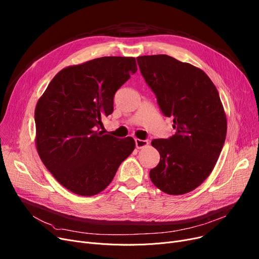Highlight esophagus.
<instances>
[{
    "instance_id": "esophagus-1",
    "label": "esophagus",
    "mask_w": 259,
    "mask_h": 259,
    "mask_svg": "<svg viewBox=\"0 0 259 259\" xmlns=\"http://www.w3.org/2000/svg\"><path fill=\"white\" fill-rule=\"evenodd\" d=\"M148 145H149V142H148V141L140 140V139L135 140V146H137L138 149H142V148H144V147H147Z\"/></svg>"
}]
</instances>
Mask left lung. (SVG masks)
Instances as JSON below:
<instances>
[{"label":"left lung","instance_id":"1","mask_svg":"<svg viewBox=\"0 0 259 259\" xmlns=\"http://www.w3.org/2000/svg\"><path fill=\"white\" fill-rule=\"evenodd\" d=\"M161 112L173 116L175 134L153 140L159 152L150 180L160 191L182 195L193 191L213 171L227 134V116L210 77L199 68L156 54L137 58Z\"/></svg>","mask_w":259,"mask_h":259}]
</instances>
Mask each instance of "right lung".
<instances>
[{
	"label": "right lung",
	"mask_w": 259,
	"mask_h": 259,
	"mask_svg": "<svg viewBox=\"0 0 259 259\" xmlns=\"http://www.w3.org/2000/svg\"><path fill=\"white\" fill-rule=\"evenodd\" d=\"M137 71L131 57H103L68 66L38 99L34 111L37 153L70 192L99 194L133 152L132 138L116 139L99 126L113 112L117 89Z\"/></svg>",
	"instance_id": "1"
}]
</instances>
